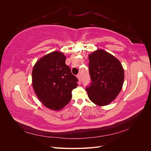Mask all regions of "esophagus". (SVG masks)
Segmentation results:
<instances>
[{
    "label": "esophagus",
    "mask_w": 151,
    "mask_h": 151,
    "mask_svg": "<svg viewBox=\"0 0 151 151\" xmlns=\"http://www.w3.org/2000/svg\"><path fill=\"white\" fill-rule=\"evenodd\" d=\"M77 79H78V80H79V83H81V75H80V74H78V75L77 76Z\"/></svg>",
    "instance_id": "esophagus-1"
}]
</instances>
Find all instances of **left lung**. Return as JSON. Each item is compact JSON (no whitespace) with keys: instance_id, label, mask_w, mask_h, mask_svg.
<instances>
[{"instance_id":"obj_1","label":"left lung","mask_w":151,"mask_h":151,"mask_svg":"<svg viewBox=\"0 0 151 151\" xmlns=\"http://www.w3.org/2000/svg\"><path fill=\"white\" fill-rule=\"evenodd\" d=\"M92 83L87 88L89 99L98 106L111 103L119 94L124 82V70L120 60L104 50L89 55Z\"/></svg>"}]
</instances>
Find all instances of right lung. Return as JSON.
Instances as JSON below:
<instances>
[{"instance_id":"obj_1","label":"right lung","mask_w":151,"mask_h":151,"mask_svg":"<svg viewBox=\"0 0 151 151\" xmlns=\"http://www.w3.org/2000/svg\"><path fill=\"white\" fill-rule=\"evenodd\" d=\"M66 57L55 51L45 55L35 64L32 86L36 95L45 106L58 111L70 102L72 91L78 79L65 64Z\"/></svg>"}]
</instances>
